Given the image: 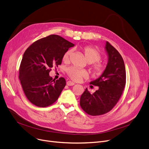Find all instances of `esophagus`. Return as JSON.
<instances>
[{
    "instance_id": "34e87169",
    "label": "esophagus",
    "mask_w": 149,
    "mask_h": 149,
    "mask_svg": "<svg viewBox=\"0 0 149 149\" xmlns=\"http://www.w3.org/2000/svg\"><path fill=\"white\" fill-rule=\"evenodd\" d=\"M66 84H67L68 86H73V85L75 84V83H74V82L71 81H67Z\"/></svg>"
}]
</instances>
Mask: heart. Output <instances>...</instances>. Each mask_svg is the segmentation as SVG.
I'll return each mask as SVG.
<instances>
[{"instance_id": "b5f03b06", "label": "heart", "mask_w": 149, "mask_h": 149, "mask_svg": "<svg viewBox=\"0 0 149 149\" xmlns=\"http://www.w3.org/2000/svg\"><path fill=\"white\" fill-rule=\"evenodd\" d=\"M84 58L89 63H93L91 67V70L95 75L100 76L102 74L106 69V66L100 62L101 56L100 52L95 48L90 46H85L81 48ZM72 54V50L69 49L63 54V60L65 62L69 61ZM66 73L70 79L75 81H79L83 78L88 77V72L84 70L78 69L74 67L69 68Z\"/></svg>"}]
</instances>
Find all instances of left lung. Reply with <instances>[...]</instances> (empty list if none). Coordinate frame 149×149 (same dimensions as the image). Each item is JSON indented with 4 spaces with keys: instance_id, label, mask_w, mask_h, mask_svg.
Segmentation results:
<instances>
[{
    "instance_id": "obj_1",
    "label": "left lung",
    "mask_w": 149,
    "mask_h": 149,
    "mask_svg": "<svg viewBox=\"0 0 149 149\" xmlns=\"http://www.w3.org/2000/svg\"><path fill=\"white\" fill-rule=\"evenodd\" d=\"M106 49L109 57L106 69L98 79L90 83L98 86V89L91 94L86 88L80 97L81 107L92 116L111 111L118 103L126 85V68L121 54L108 42Z\"/></svg>"
}]
</instances>
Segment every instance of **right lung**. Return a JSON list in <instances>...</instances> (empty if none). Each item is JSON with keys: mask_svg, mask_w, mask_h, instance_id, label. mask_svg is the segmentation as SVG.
Here are the masks:
<instances>
[{"mask_svg": "<svg viewBox=\"0 0 149 149\" xmlns=\"http://www.w3.org/2000/svg\"><path fill=\"white\" fill-rule=\"evenodd\" d=\"M74 45L58 35L39 39L26 49L19 68V80L27 99L36 106L52 105L66 86L60 77L56 80L49 75L51 69L61 65L63 54Z\"/></svg>", "mask_w": 149, "mask_h": 149, "instance_id": "add662e5", "label": "right lung"}]
</instances>
